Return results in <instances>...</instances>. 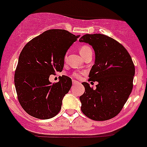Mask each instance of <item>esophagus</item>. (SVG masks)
<instances>
[{
	"mask_svg": "<svg viewBox=\"0 0 147 147\" xmlns=\"http://www.w3.org/2000/svg\"><path fill=\"white\" fill-rule=\"evenodd\" d=\"M77 83H78V81H77V80H72V84L75 85L77 84Z\"/></svg>",
	"mask_w": 147,
	"mask_h": 147,
	"instance_id": "obj_1",
	"label": "esophagus"
}]
</instances>
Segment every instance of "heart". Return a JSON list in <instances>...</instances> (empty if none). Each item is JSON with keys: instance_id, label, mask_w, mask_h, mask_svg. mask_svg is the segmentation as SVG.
<instances>
[{"instance_id": "b5f03b06", "label": "heart", "mask_w": 147, "mask_h": 147, "mask_svg": "<svg viewBox=\"0 0 147 147\" xmlns=\"http://www.w3.org/2000/svg\"><path fill=\"white\" fill-rule=\"evenodd\" d=\"M90 50H91V49H90V48L88 46H86V45H83V46H80V50L79 51H80V55H81L82 57H83V56H84V55ZM66 59H67V54H65V56H64V60H66ZM82 75H83V73H81V72H74L73 73H72V76L73 77V78H77V79H80V78H82Z\"/></svg>"}]
</instances>
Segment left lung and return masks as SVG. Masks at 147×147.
Wrapping results in <instances>:
<instances>
[{"instance_id":"obj_1","label":"left lung","mask_w":147,"mask_h":147,"mask_svg":"<svg viewBox=\"0 0 147 147\" xmlns=\"http://www.w3.org/2000/svg\"><path fill=\"white\" fill-rule=\"evenodd\" d=\"M80 42L92 46L95 64L89 73V81L98 82L94 89L86 82L84 94L80 96L81 110L88 118L104 121L117 116L133 89L135 67L124 46L102 34H86Z\"/></svg>"}]
</instances>
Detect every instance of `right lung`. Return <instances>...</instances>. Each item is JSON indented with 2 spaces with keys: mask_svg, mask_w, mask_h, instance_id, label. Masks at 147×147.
I'll use <instances>...</instances> for the list:
<instances>
[{
  "mask_svg": "<svg viewBox=\"0 0 147 147\" xmlns=\"http://www.w3.org/2000/svg\"><path fill=\"white\" fill-rule=\"evenodd\" d=\"M79 35L64 30L45 31L29 41L20 53L14 74L17 98L24 110L34 117L47 120L59 112L72 80L63 75L51 83V75L61 72L64 56Z\"/></svg>",
  "mask_w": 147,
  "mask_h": 147,
  "instance_id": "add662e5",
  "label": "right lung"
}]
</instances>
